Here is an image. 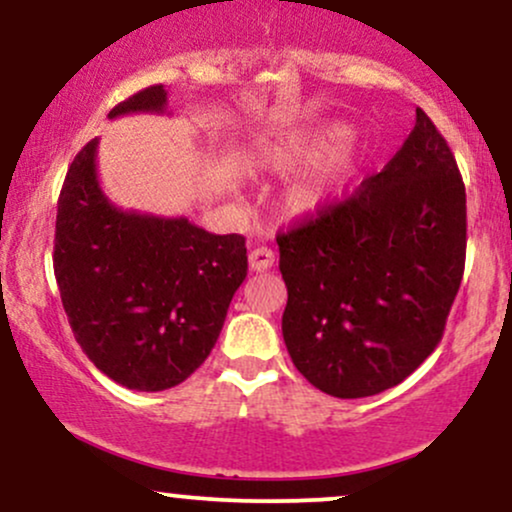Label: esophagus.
I'll return each instance as SVG.
<instances>
[{"mask_svg":"<svg viewBox=\"0 0 512 512\" xmlns=\"http://www.w3.org/2000/svg\"><path fill=\"white\" fill-rule=\"evenodd\" d=\"M274 264V252L269 248H255L250 252V269L252 272H267Z\"/></svg>","mask_w":512,"mask_h":512,"instance_id":"obj_1","label":"esophagus"}]
</instances>
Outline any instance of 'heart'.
I'll list each match as a JSON object with an SVG mask.
<instances>
[{
  "label": "heart",
  "mask_w": 512,
  "mask_h": 512,
  "mask_svg": "<svg viewBox=\"0 0 512 512\" xmlns=\"http://www.w3.org/2000/svg\"><path fill=\"white\" fill-rule=\"evenodd\" d=\"M351 127L327 125L308 132L291 134L279 142L264 144L260 149V161L274 170H293L305 163L320 161L315 175L298 182L291 190L289 204L298 214H308L325 202L327 192L337 185L349 170L354 168V149L349 144Z\"/></svg>",
  "instance_id": "b5f03b06"
}]
</instances>
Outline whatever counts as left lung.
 <instances>
[{"mask_svg": "<svg viewBox=\"0 0 512 512\" xmlns=\"http://www.w3.org/2000/svg\"><path fill=\"white\" fill-rule=\"evenodd\" d=\"M281 332L298 373L339 399L378 395L433 354L460 289L467 195L424 110L392 161L344 202L276 236Z\"/></svg>", "mask_w": 512, "mask_h": 512, "instance_id": "1", "label": "left lung"}]
</instances>
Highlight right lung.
Returning a JSON list of instances; mask_svg holds the SVG:
<instances>
[{"label": "right lung", "instance_id": "1", "mask_svg": "<svg viewBox=\"0 0 512 512\" xmlns=\"http://www.w3.org/2000/svg\"><path fill=\"white\" fill-rule=\"evenodd\" d=\"M161 84L108 117L163 113ZM98 139L76 154L57 202L55 279L64 313L93 366L127 390L161 392L207 361L233 293L248 276L238 233L115 207L98 182Z\"/></svg>", "mask_w": 512, "mask_h": 512}]
</instances>
